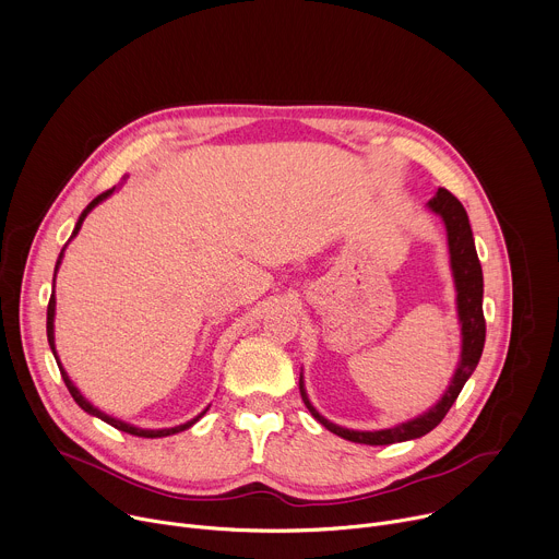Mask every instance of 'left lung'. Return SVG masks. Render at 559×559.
Masks as SVG:
<instances>
[{
    "instance_id": "obj_1",
    "label": "left lung",
    "mask_w": 559,
    "mask_h": 559,
    "mask_svg": "<svg viewBox=\"0 0 559 559\" xmlns=\"http://www.w3.org/2000/svg\"><path fill=\"white\" fill-rule=\"evenodd\" d=\"M428 210L441 216L448 234V251H450V270L454 278V289H456V317H460L462 325V354H460V364H456V370L441 394V399L432 405L430 411L424 415L403 421L392 428L383 430H349L343 426H336L328 421L308 396L306 392V381H302V372L298 379V390L302 396V403L308 405V411L312 417L325 426L330 432L354 441V443H366V445H388V443H399V441H411L428 435L432 428L441 424L445 413L450 411V405L454 399L460 396L462 388L475 372L481 352H484V341H486V321H484V308H481V298H484V274L481 265L477 259V249H475V238L473 229L468 223V214L464 205L456 200L448 189H439L430 200H428Z\"/></svg>"
}]
</instances>
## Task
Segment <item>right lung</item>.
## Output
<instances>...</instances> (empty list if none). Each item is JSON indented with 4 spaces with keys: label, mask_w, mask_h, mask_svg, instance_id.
Segmentation results:
<instances>
[{
    "label": "right lung",
    "mask_w": 559,
    "mask_h": 559,
    "mask_svg": "<svg viewBox=\"0 0 559 559\" xmlns=\"http://www.w3.org/2000/svg\"><path fill=\"white\" fill-rule=\"evenodd\" d=\"M116 191V187L114 189H109V191H105V193H99L97 198H93L88 205H86V210L80 214V218H78V223H75V229H73V234H71V238H69V242L78 236V231H80V227H82V223H84V218L88 216V212L93 210V207H97L99 202L103 200H107L111 193ZM67 242V245H69ZM67 245L62 247V251H60V259H58V263H56V274H58V270H60V263H62V257H64V249H67ZM53 321H56V278H53V294H50V300H48V310H46V336H48V345H50V349H53V357H56V361H58V368H60V372H62V379H64V383H67V388H69V392H71V396L75 399V403L80 405V408L84 411V413H88V415H93V417H97V419H103V421H107L109 426H114V428H118V430H122V432H129V435H135V437H146V439H156V437H169V435H176V432H182V430H187V428H191L202 415H205L210 408H205L202 411L195 419H191V421H187V424H180V426H174V428H163V430H144V428H138V426H131V424H127V421H120V419H116V417H109L107 413H103V411H97L93 403H88L84 396H82V392L73 385V381L69 379V374H67V370L62 368V364H60V359H58V352H56V325H53Z\"/></svg>",
    "instance_id": "obj_1"
}]
</instances>
